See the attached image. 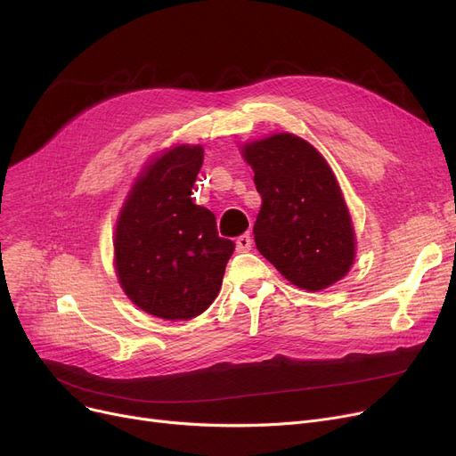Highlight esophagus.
<instances>
[{"label":"esophagus","mask_w":456,"mask_h":456,"mask_svg":"<svg viewBox=\"0 0 456 456\" xmlns=\"http://www.w3.org/2000/svg\"><path fill=\"white\" fill-rule=\"evenodd\" d=\"M253 246V240H251V234H242L236 238V251L238 253H248Z\"/></svg>","instance_id":"obj_1"}]
</instances>
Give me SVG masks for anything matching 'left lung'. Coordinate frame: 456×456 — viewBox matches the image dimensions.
Returning a JSON list of instances; mask_svg holds the SVG:
<instances>
[{"label": "left lung", "instance_id": "left-lung-1", "mask_svg": "<svg viewBox=\"0 0 456 456\" xmlns=\"http://www.w3.org/2000/svg\"><path fill=\"white\" fill-rule=\"evenodd\" d=\"M262 198L255 244L301 290L344 279L354 262V229L337 175L323 155L292 133L242 146Z\"/></svg>", "mask_w": 456, "mask_h": 456}]
</instances>
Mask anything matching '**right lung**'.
Instances as JSON below:
<instances>
[{
  "label": "right lung",
  "instance_id": "right-lung-1",
  "mask_svg": "<svg viewBox=\"0 0 456 456\" xmlns=\"http://www.w3.org/2000/svg\"><path fill=\"white\" fill-rule=\"evenodd\" d=\"M201 146L170 148L136 177L114 231V268L126 296L162 320H190L222 289L234 242L218 236L216 216L191 201Z\"/></svg>",
  "mask_w": 456,
  "mask_h": 456
}]
</instances>
